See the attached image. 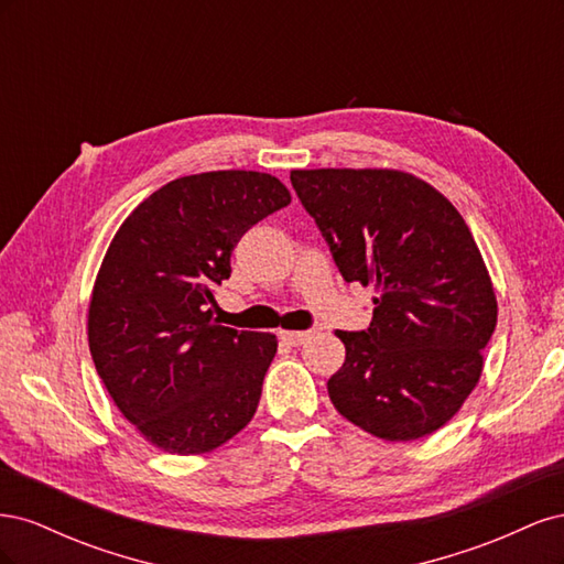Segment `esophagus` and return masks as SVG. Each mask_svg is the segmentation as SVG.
<instances>
[{"instance_id": "34e87169", "label": "esophagus", "mask_w": 564, "mask_h": 564, "mask_svg": "<svg viewBox=\"0 0 564 564\" xmlns=\"http://www.w3.org/2000/svg\"><path fill=\"white\" fill-rule=\"evenodd\" d=\"M280 338L286 346H301L308 338V332H280Z\"/></svg>"}]
</instances>
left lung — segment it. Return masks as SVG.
I'll return each instance as SVG.
<instances>
[{
  "label": "left lung",
  "instance_id": "left-lung-1",
  "mask_svg": "<svg viewBox=\"0 0 564 564\" xmlns=\"http://www.w3.org/2000/svg\"><path fill=\"white\" fill-rule=\"evenodd\" d=\"M292 185L346 282L373 284L365 332H336L327 383L338 414L406 442L442 429L470 395L497 327V296L466 220L425 181L390 169H311Z\"/></svg>",
  "mask_w": 564,
  "mask_h": 564
}]
</instances>
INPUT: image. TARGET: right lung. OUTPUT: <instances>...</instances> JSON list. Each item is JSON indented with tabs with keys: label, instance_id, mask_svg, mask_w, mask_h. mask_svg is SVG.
<instances>
[{
	"label": "right lung",
	"instance_id": "right-lung-1",
	"mask_svg": "<svg viewBox=\"0 0 564 564\" xmlns=\"http://www.w3.org/2000/svg\"><path fill=\"white\" fill-rule=\"evenodd\" d=\"M292 202L259 172H207L162 185L131 212L98 270L89 348L119 412L169 454H202L256 414L275 334L212 317L240 237Z\"/></svg>",
	"mask_w": 564,
	"mask_h": 564
}]
</instances>
